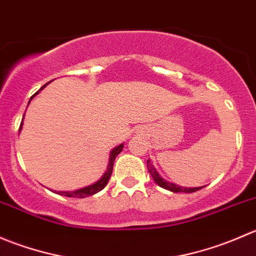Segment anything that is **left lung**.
<instances>
[{"mask_svg": "<svg viewBox=\"0 0 256 256\" xmlns=\"http://www.w3.org/2000/svg\"><path fill=\"white\" fill-rule=\"evenodd\" d=\"M147 170H148L150 174H151L152 178H154V182L157 183V184L160 186V187L164 188V190H171V192H174V193H178V192H184V193H192V192H196V190H202L203 187H196V188H186V187H180V186L177 184H174V183H170L167 182V180H164V178L160 176L158 174H157L156 168L154 167V164H151V161H147Z\"/></svg>", "mask_w": 256, "mask_h": 256, "instance_id": "obj_1", "label": "left lung"}]
</instances>
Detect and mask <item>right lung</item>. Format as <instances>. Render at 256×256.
Instances as JSON below:
<instances>
[{
  "instance_id": "obj_1",
  "label": "right lung",
  "mask_w": 256,
  "mask_h": 256,
  "mask_svg": "<svg viewBox=\"0 0 256 256\" xmlns=\"http://www.w3.org/2000/svg\"><path fill=\"white\" fill-rule=\"evenodd\" d=\"M46 85H47V84H46ZM46 85H43V86L40 88V89H43V88H44ZM36 94H38V92H36ZM36 94H34V95H36ZM34 95H33V96H34ZM33 96H32V98H33ZM32 98H30V99H32ZM22 124H23V120H22V122H20V128H22ZM122 147H124V144H121L120 146L115 147V148L112 150V154H110V161H109V166H108L106 172H105L104 176L100 178V180H98L96 183H94V184L89 186V187L82 188V190H74V192H56V193H58V194H60V196H66V197L85 198V197H89V196H92V194H95V193L100 192V190H102V188H104L105 186L108 184V182H109L110 176H112V174L114 161H115L116 156H118V154H120L121 151H122Z\"/></svg>"
}]
</instances>
